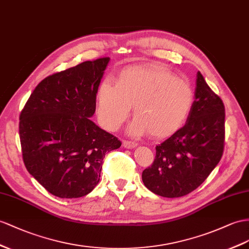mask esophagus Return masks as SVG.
Segmentation results:
<instances>
[{
    "mask_svg": "<svg viewBox=\"0 0 249 249\" xmlns=\"http://www.w3.org/2000/svg\"><path fill=\"white\" fill-rule=\"evenodd\" d=\"M123 146L125 148H135L138 146L137 142H132V141H128V140H124L123 141Z\"/></svg>",
    "mask_w": 249,
    "mask_h": 249,
    "instance_id": "esophagus-1",
    "label": "esophagus"
}]
</instances>
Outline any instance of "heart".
Here are the masks:
<instances>
[{"label":"heart","instance_id":"1","mask_svg":"<svg viewBox=\"0 0 249 249\" xmlns=\"http://www.w3.org/2000/svg\"><path fill=\"white\" fill-rule=\"evenodd\" d=\"M98 117L108 130L119 129L133 107V135L164 139L179 130L194 105V91L186 81L159 65L123 69L114 85L101 83L97 92Z\"/></svg>","mask_w":249,"mask_h":249}]
</instances>
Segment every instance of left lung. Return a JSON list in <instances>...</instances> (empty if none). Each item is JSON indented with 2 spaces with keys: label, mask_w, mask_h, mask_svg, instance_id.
Instances as JSON below:
<instances>
[{
  "label": "left lung",
  "mask_w": 249,
  "mask_h": 249,
  "mask_svg": "<svg viewBox=\"0 0 249 249\" xmlns=\"http://www.w3.org/2000/svg\"><path fill=\"white\" fill-rule=\"evenodd\" d=\"M195 98L186 124L157 146L154 163L142 173L144 185L158 196L188 195L207 179L222 158L225 107L200 71Z\"/></svg>",
  "instance_id": "left-lung-1"
}]
</instances>
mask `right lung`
I'll return each mask as SVG.
<instances>
[{"instance_id":"obj_1","label":"right lung","mask_w":249,"mask_h":249,"mask_svg":"<svg viewBox=\"0 0 249 249\" xmlns=\"http://www.w3.org/2000/svg\"><path fill=\"white\" fill-rule=\"evenodd\" d=\"M109 58L83 62L39 83L20 114L28 173L50 194L73 199L98 185L107 152L121 141L90 120Z\"/></svg>"}]
</instances>
